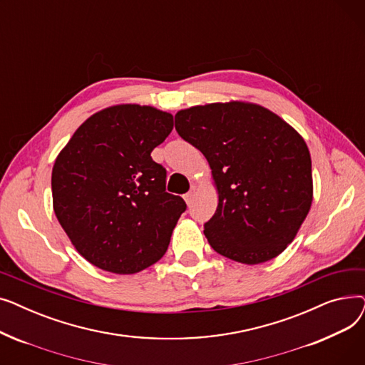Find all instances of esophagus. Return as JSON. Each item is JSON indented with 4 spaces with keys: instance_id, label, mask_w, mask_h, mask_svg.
<instances>
[{
    "instance_id": "34e87169",
    "label": "esophagus",
    "mask_w": 365,
    "mask_h": 365,
    "mask_svg": "<svg viewBox=\"0 0 365 365\" xmlns=\"http://www.w3.org/2000/svg\"><path fill=\"white\" fill-rule=\"evenodd\" d=\"M194 195H195V186L190 187L189 192H187V194H185V201H186V204H190V202H192Z\"/></svg>"
}]
</instances>
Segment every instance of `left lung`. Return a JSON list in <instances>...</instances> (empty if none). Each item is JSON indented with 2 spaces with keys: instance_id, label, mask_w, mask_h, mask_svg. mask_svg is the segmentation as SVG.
<instances>
[{
  "instance_id": "1",
  "label": "left lung",
  "mask_w": 365,
  "mask_h": 365,
  "mask_svg": "<svg viewBox=\"0 0 365 365\" xmlns=\"http://www.w3.org/2000/svg\"><path fill=\"white\" fill-rule=\"evenodd\" d=\"M179 136L207 158L219 204L204 235L219 255L257 264L281 255L312 204L303 138L263 106L210 103L176 113Z\"/></svg>"
}]
</instances>
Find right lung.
<instances>
[{
  "mask_svg": "<svg viewBox=\"0 0 365 365\" xmlns=\"http://www.w3.org/2000/svg\"><path fill=\"white\" fill-rule=\"evenodd\" d=\"M173 130V115L118 105L86 120L57 155L53 208L86 260L112 274H136L167 252L186 210L165 192V168L150 157Z\"/></svg>",
  "mask_w": 365,
  "mask_h": 365,
  "instance_id": "add662e5",
  "label": "right lung"
}]
</instances>
